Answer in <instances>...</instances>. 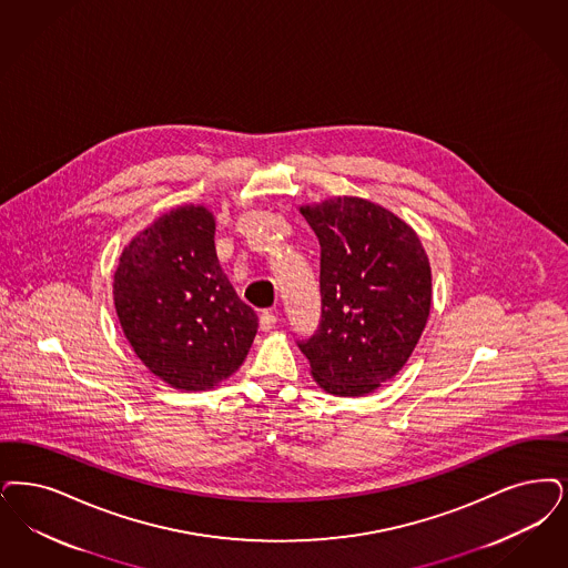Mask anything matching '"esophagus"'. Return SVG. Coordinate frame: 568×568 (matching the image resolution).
I'll use <instances>...</instances> for the list:
<instances>
[{
    "instance_id": "obj_1",
    "label": "esophagus",
    "mask_w": 568,
    "mask_h": 568,
    "mask_svg": "<svg viewBox=\"0 0 568 568\" xmlns=\"http://www.w3.org/2000/svg\"><path fill=\"white\" fill-rule=\"evenodd\" d=\"M274 325H276V315H274L273 311H264L260 315V329L262 332H271Z\"/></svg>"
}]
</instances>
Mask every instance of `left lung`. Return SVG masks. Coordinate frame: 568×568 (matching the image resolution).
I'll return each mask as SVG.
<instances>
[{
	"instance_id": "left-lung-1",
	"label": "left lung",
	"mask_w": 568,
	"mask_h": 568,
	"mask_svg": "<svg viewBox=\"0 0 568 568\" xmlns=\"http://www.w3.org/2000/svg\"><path fill=\"white\" fill-rule=\"evenodd\" d=\"M300 213L321 245V321L297 346L325 393L362 397L406 365L427 325V251L402 217L365 199L334 196Z\"/></svg>"
}]
</instances>
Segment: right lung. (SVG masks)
<instances>
[{
	"label": "right lung",
	"mask_w": 568,
	"mask_h": 568,
	"mask_svg": "<svg viewBox=\"0 0 568 568\" xmlns=\"http://www.w3.org/2000/svg\"><path fill=\"white\" fill-rule=\"evenodd\" d=\"M204 204L173 206L124 247L114 304L136 357L162 383L206 390L250 353L257 315L230 285Z\"/></svg>",
	"instance_id": "obj_1"
}]
</instances>
